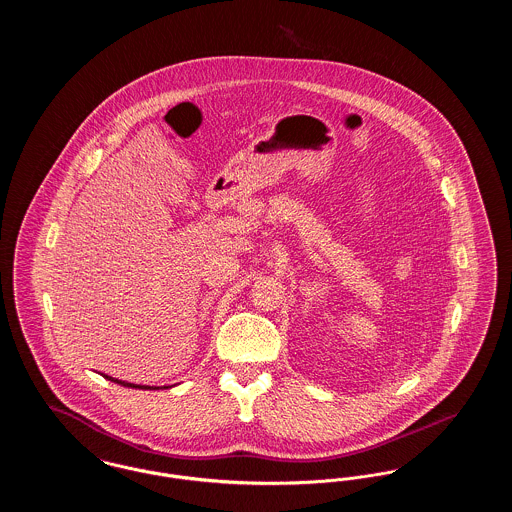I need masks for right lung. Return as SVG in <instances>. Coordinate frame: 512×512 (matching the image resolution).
Here are the masks:
<instances>
[{
    "mask_svg": "<svg viewBox=\"0 0 512 512\" xmlns=\"http://www.w3.org/2000/svg\"><path fill=\"white\" fill-rule=\"evenodd\" d=\"M107 380H111V382H115V384H119V386H124V388H136V390H159L157 386H138V384H128V382H122V380H117V378H113V376H107V374H103ZM165 388H169V386H165Z\"/></svg>",
    "mask_w": 512,
    "mask_h": 512,
    "instance_id": "right-lung-1",
    "label": "right lung"
}]
</instances>
